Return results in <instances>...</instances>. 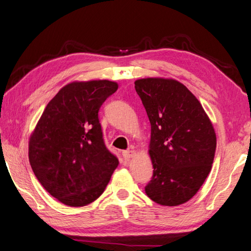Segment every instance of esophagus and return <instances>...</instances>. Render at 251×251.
<instances>
[{
	"label": "esophagus",
	"mask_w": 251,
	"mask_h": 251,
	"mask_svg": "<svg viewBox=\"0 0 251 251\" xmlns=\"http://www.w3.org/2000/svg\"><path fill=\"white\" fill-rule=\"evenodd\" d=\"M135 155H136V151H134V150L123 151V156H124V159H130Z\"/></svg>",
	"instance_id": "obj_1"
}]
</instances>
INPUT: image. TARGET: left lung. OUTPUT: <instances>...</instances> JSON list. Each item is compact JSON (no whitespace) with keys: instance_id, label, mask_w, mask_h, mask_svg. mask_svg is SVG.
I'll return each instance as SVG.
<instances>
[{"instance_id":"obj_1","label":"left lung","mask_w":251,"mask_h":251,"mask_svg":"<svg viewBox=\"0 0 251 251\" xmlns=\"http://www.w3.org/2000/svg\"><path fill=\"white\" fill-rule=\"evenodd\" d=\"M135 89L151 124L153 176L146 194L168 207L187 202L212 168L217 136L207 113L187 87L169 78H142Z\"/></svg>"}]
</instances>
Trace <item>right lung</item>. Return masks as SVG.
I'll return each instance as SVG.
<instances>
[{
    "label": "right lung",
    "mask_w": 251,
    "mask_h": 251,
    "mask_svg": "<svg viewBox=\"0 0 251 251\" xmlns=\"http://www.w3.org/2000/svg\"><path fill=\"white\" fill-rule=\"evenodd\" d=\"M119 85L74 81L48 103L29 139V162L49 194L70 207L97 200L119 165L103 140L98 117Z\"/></svg>",
    "instance_id": "right-lung-1"
}]
</instances>
